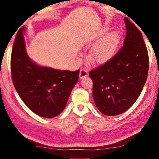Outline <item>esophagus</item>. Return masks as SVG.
Here are the masks:
<instances>
[{"label":"esophagus","mask_w":159,"mask_h":159,"mask_svg":"<svg viewBox=\"0 0 159 159\" xmlns=\"http://www.w3.org/2000/svg\"><path fill=\"white\" fill-rule=\"evenodd\" d=\"M88 76V70L85 69H80V74H79V79H83L84 78Z\"/></svg>","instance_id":"34e87169"}]
</instances>
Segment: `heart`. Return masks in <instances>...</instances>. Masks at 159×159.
Returning <instances> with one entry per match:
<instances>
[{
  "instance_id": "heart-1",
  "label": "heart",
  "mask_w": 159,
  "mask_h": 159,
  "mask_svg": "<svg viewBox=\"0 0 159 159\" xmlns=\"http://www.w3.org/2000/svg\"><path fill=\"white\" fill-rule=\"evenodd\" d=\"M108 27H103L96 36L92 37L90 42L95 43L102 39L107 31ZM120 43V35L116 31H112L104 36L102 41L94 46L89 55V60L91 62L96 64H103L108 62L114 58L117 52Z\"/></svg>"
}]
</instances>
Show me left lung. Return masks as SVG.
Here are the masks:
<instances>
[{"instance_id": "1", "label": "left lung", "mask_w": 159, "mask_h": 159, "mask_svg": "<svg viewBox=\"0 0 159 159\" xmlns=\"http://www.w3.org/2000/svg\"><path fill=\"white\" fill-rule=\"evenodd\" d=\"M123 48L108 62L90 71L93 98L99 111L116 116L130 108L140 95L149 70V55L141 31L125 18Z\"/></svg>"}]
</instances>
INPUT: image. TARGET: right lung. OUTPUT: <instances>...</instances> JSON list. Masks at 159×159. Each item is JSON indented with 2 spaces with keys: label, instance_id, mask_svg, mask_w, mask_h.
Masks as SVG:
<instances>
[{
  "label": "right lung",
  "instance_id": "add662e5",
  "mask_svg": "<svg viewBox=\"0 0 159 159\" xmlns=\"http://www.w3.org/2000/svg\"><path fill=\"white\" fill-rule=\"evenodd\" d=\"M25 29L22 26L17 32L12 50L13 84L21 100L34 113L44 118L55 117L65 108L80 70L60 71L37 65L26 52Z\"/></svg>",
  "mask_w": 159,
  "mask_h": 159
}]
</instances>
